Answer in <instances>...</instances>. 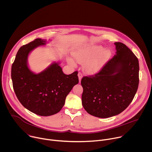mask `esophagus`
Returning <instances> with one entry per match:
<instances>
[{
  "label": "esophagus",
  "instance_id": "esophagus-1",
  "mask_svg": "<svg viewBox=\"0 0 152 152\" xmlns=\"http://www.w3.org/2000/svg\"><path fill=\"white\" fill-rule=\"evenodd\" d=\"M77 75H78V77H79V82H80V81H81V79H82V73H79Z\"/></svg>",
  "mask_w": 152,
  "mask_h": 152
}]
</instances>
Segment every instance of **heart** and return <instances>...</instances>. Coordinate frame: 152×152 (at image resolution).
I'll return each instance as SVG.
<instances>
[{
  "mask_svg": "<svg viewBox=\"0 0 152 152\" xmlns=\"http://www.w3.org/2000/svg\"><path fill=\"white\" fill-rule=\"evenodd\" d=\"M73 55L80 64L85 63V70L90 74L99 72L111 57L109 49H103L101 46L88 44L80 46L73 52ZM69 62L74 66V61L69 58Z\"/></svg>",
  "mask_w": 152,
  "mask_h": 152,
  "instance_id": "obj_1",
  "label": "heart"
}]
</instances>
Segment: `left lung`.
Listing matches in <instances>:
<instances>
[{"label":"left lung","instance_id":"left-lung-1","mask_svg":"<svg viewBox=\"0 0 152 152\" xmlns=\"http://www.w3.org/2000/svg\"><path fill=\"white\" fill-rule=\"evenodd\" d=\"M116 52L94 76H84L82 103L85 111L99 118L122 113L131 103L139 84V62L122 42L114 43Z\"/></svg>","mask_w":152,"mask_h":152}]
</instances>
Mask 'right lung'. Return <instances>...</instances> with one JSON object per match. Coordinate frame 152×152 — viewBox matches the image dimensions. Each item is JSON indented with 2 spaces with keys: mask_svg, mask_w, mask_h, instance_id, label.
Instances as JSON below:
<instances>
[{
  "mask_svg": "<svg viewBox=\"0 0 152 152\" xmlns=\"http://www.w3.org/2000/svg\"><path fill=\"white\" fill-rule=\"evenodd\" d=\"M46 43V39L37 38L21 46L11 68L13 88L17 99L29 111L41 116L59 112L67 96L79 82L77 72L65 75L60 62H52L39 73L31 71L28 61L29 53Z\"/></svg>",
  "mask_w": 152,
  "mask_h": 152,
  "instance_id": "add662e5",
  "label": "right lung"
}]
</instances>
